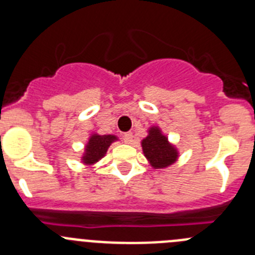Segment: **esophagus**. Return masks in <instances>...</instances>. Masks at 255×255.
<instances>
[{"mask_svg":"<svg viewBox=\"0 0 255 255\" xmlns=\"http://www.w3.org/2000/svg\"><path fill=\"white\" fill-rule=\"evenodd\" d=\"M123 142L126 144H130L133 142V134L130 132H127L123 134Z\"/></svg>","mask_w":255,"mask_h":255,"instance_id":"esophagus-1","label":"esophagus"}]
</instances>
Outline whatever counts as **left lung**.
Instances as JSON below:
<instances>
[{
	"instance_id": "left-lung-1",
	"label": "left lung",
	"mask_w": 255,
	"mask_h": 255,
	"mask_svg": "<svg viewBox=\"0 0 255 255\" xmlns=\"http://www.w3.org/2000/svg\"><path fill=\"white\" fill-rule=\"evenodd\" d=\"M143 154L154 169H164L173 165L179 158V151L174 144L169 142L158 126H151L148 135L142 139Z\"/></svg>"
}]
</instances>
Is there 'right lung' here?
<instances>
[{"mask_svg": "<svg viewBox=\"0 0 255 255\" xmlns=\"http://www.w3.org/2000/svg\"><path fill=\"white\" fill-rule=\"evenodd\" d=\"M118 140L117 135L113 134H99V133H92L89 137L86 145H85L84 154L81 156V163L86 166H92L101 160L106 155L110 145L113 142Z\"/></svg>", "mask_w": 255, "mask_h": 255, "instance_id": "right-lung-1", "label": "right lung"}]
</instances>
